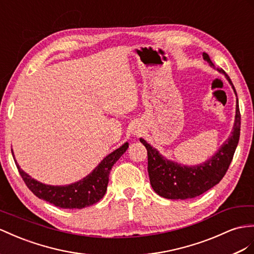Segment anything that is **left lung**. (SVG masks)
I'll list each match as a JSON object with an SVG mask.
<instances>
[{
	"label": "left lung",
	"mask_w": 254,
	"mask_h": 254,
	"mask_svg": "<svg viewBox=\"0 0 254 254\" xmlns=\"http://www.w3.org/2000/svg\"><path fill=\"white\" fill-rule=\"evenodd\" d=\"M204 59L211 66L213 64L209 56L203 53ZM223 73L233 86L230 77L222 68H217ZM234 91L236 90L233 86ZM237 95V93H236ZM240 135V112L238 104L236 106L235 123L232 135L213 157L204 164L188 167L166 160L158 152L157 149L147 144L145 139L140 142L147 149L148 153V174L153 190L160 196L168 199H188L199 196L212 187L218 185L229 170L231 162L238 145Z\"/></svg>",
	"instance_id": "8db88e82"
}]
</instances>
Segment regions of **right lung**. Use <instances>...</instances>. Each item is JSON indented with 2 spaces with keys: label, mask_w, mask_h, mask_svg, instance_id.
<instances>
[{
  "label": "right lung",
  "mask_w": 254,
  "mask_h": 254,
  "mask_svg": "<svg viewBox=\"0 0 254 254\" xmlns=\"http://www.w3.org/2000/svg\"><path fill=\"white\" fill-rule=\"evenodd\" d=\"M127 147L128 144L126 142L117 150L108 154L89 176L78 183L64 187L47 186L38 183L19 167L16 160L15 163L24 184L38 198L49 201L50 204L57 207L65 208V209H73V208L81 209V208L96 204L103 198L107 190L110 170L121 158V155L126 152Z\"/></svg>",
  "instance_id": "right-lung-1"
}]
</instances>
